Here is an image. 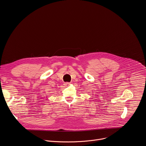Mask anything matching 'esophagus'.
I'll list each match as a JSON object with an SVG mask.
<instances>
[{"mask_svg":"<svg viewBox=\"0 0 146 146\" xmlns=\"http://www.w3.org/2000/svg\"><path fill=\"white\" fill-rule=\"evenodd\" d=\"M65 85H70V82H65Z\"/></svg>","mask_w":146,"mask_h":146,"instance_id":"34e87169","label":"esophagus"}]
</instances>
